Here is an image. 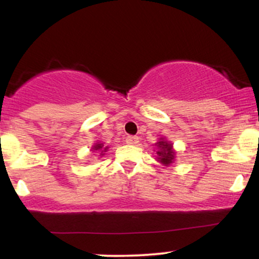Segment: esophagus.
<instances>
[{"label":"esophagus","instance_id":"esophagus-1","mask_svg":"<svg viewBox=\"0 0 259 259\" xmlns=\"http://www.w3.org/2000/svg\"><path fill=\"white\" fill-rule=\"evenodd\" d=\"M125 142H126L127 145H136L139 142V138H138V136L129 135V136H126Z\"/></svg>","mask_w":259,"mask_h":259}]
</instances>
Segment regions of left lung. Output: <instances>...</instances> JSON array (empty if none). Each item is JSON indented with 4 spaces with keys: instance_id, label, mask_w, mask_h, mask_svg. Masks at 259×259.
<instances>
[{
    "instance_id": "obj_1",
    "label": "left lung",
    "mask_w": 259,
    "mask_h": 259,
    "mask_svg": "<svg viewBox=\"0 0 259 259\" xmlns=\"http://www.w3.org/2000/svg\"><path fill=\"white\" fill-rule=\"evenodd\" d=\"M156 146H157V151H156L157 158H158L159 162L165 165L171 164L175 156L171 144H169V142L165 141L164 139H160L156 144Z\"/></svg>"
}]
</instances>
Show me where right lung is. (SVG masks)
Listing matches in <instances>:
<instances>
[{"mask_svg":"<svg viewBox=\"0 0 259 259\" xmlns=\"http://www.w3.org/2000/svg\"><path fill=\"white\" fill-rule=\"evenodd\" d=\"M92 150H94V152L95 151H99V152H101V156H102L103 154V152H106L107 150H108V147H103V144H96L94 146V148H92Z\"/></svg>","mask_w":259,"mask_h":259,"instance_id":"1","label":"right lung"}]
</instances>
